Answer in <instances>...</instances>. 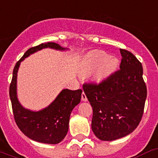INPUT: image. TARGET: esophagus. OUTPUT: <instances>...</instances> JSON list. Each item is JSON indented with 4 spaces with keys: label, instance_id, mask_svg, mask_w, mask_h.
<instances>
[{
    "label": "esophagus",
    "instance_id": "1",
    "mask_svg": "<svg viewBox=\"0 0 158 158\" xmlns=\"http://www.w3.org/2000/svg\"><path fill=\"white\" fill-rule=\"evenodd\" d=\"M81 99H82V100H83V101H87V96H86V95H85V93H84V92H83V93H82Z\"/></svg>",
    "mask_w": 158,
    "mask_h": 158
}]
</instances>
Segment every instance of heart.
Returning a JSON list of instances; mask_svg holds the SVG:
<instances>
[{
    "label": "heart",
    "mask_w": 158,
    "mask_h": 158,
    "mask_svg": "<svg viewBox=\"0 0 158 158\" xmlns=\"http://www.w3.org/2000/svg\"><path fill=\"white\" fill-rule=\"evenodd\" d=\"M117 58L108 56L104 50H92L83 59L82 73L89 75L93 73V79L97 83L105 81L116 71L118 67Z\"/></svg>",
    "instance_id": "1"
}]
</instances>
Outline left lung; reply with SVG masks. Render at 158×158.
Segmentation results:
<instances>
[{"label": "left lung", "mask_w": 158, "mask_h": 158, "mask_svg": "<svg viewBox=\"0 0 158 158\" xmlns=\"http://www.w3.org/2000/svg\"><path fill=\"white\" fill-rule=\"evenodd\" d=\"M120 70L99 84H83L93 116L91 129L101 140L122 138L138 126L147 96L141 63L131 52L120 49Z\"/></svg>", "instance_id": "left-lung-1"}]
</instances>
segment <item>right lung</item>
<instances>
[{"label":"right lung","instance_id":"add662e5","mask_svg":"<svg viewBox=\"0 0 158 158\" xmlns=\"http://www.w3.org/2000/svg\"><path fill=\"white\" fill-rule=\"evenodd\" d=\"M45 48L61 51L68 50L55 42L42 43L29 49L14 67L9 87V97L15 122L20 130L31 140L45 144H55L61 142L67 135L70 116L73 108L80 103L83 91L81 89L75 91L62 90L50 105L38 112L27 109L20 104L17 94V78L20 64L30 54Z\"/></svg>","mask_w":158,"mask_h":158}]
</instances>
